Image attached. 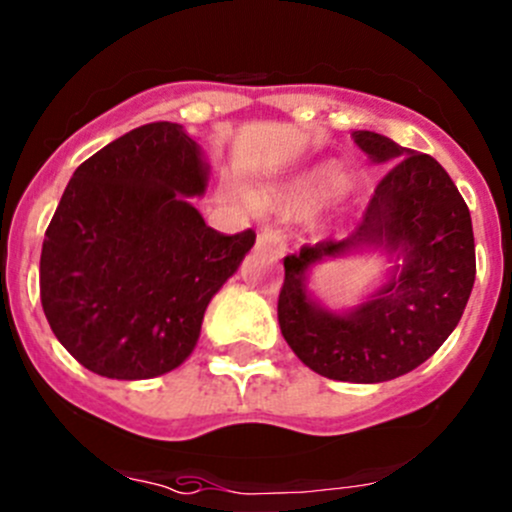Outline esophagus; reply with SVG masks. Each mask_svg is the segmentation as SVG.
Segmentation results:
<instances>
[{"mask_svg":"<svg viewBox=\"0 0 512 512\" xmlns=\"http://www.w3.org/2000/svg\"><path fill=\"white\" fill-rule=\"evenodd\" d=\"M255 250L262 252V255L270 257H282L287 252V233H284L279 225L274 223H265L257 233L255 240Z\"/></svg>","mask_w":512,"mask_h":512,"instance_id":"obj_1","label":"esophagus"}]
</instances>
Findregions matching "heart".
Masks as SVG:
<instances>
[{"label": "heart", "instance_id": "1", "mask_svg": "<svg viewBox=\"0 0 512 512\" xmlns=\"http://www.w3.org/2000/svg\"><path fill=\"white\" fill-rule=\"evenodd\" d=\"M351 193L346 176L336 174V171H314V174H306L294 184L284 186L282 191L274 193V201L282 203L289 208H304L309 203L319 201L321 206H338L343 203Z\"/></svg>", "mask_w": 512, "mask_h": 512}]
</instances>
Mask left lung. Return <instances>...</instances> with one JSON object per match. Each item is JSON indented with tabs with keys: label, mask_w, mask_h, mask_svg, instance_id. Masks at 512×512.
<instances>
[{
	"label": "left lung",
	"mask_w": 512,
	"mask_h": 512,
	"mask_svg": "<svg viewBox=\"0 0 512 512\" xmlns=\"http://www.w3.org/2000/svg\"><path fill=\"white\" fill-rule=\"evenodd\" d=\"M353 137L373 161L395 164L346 240L284 257L277 319L284 341L314 373L385 383L422 365L459 324L476 279V245L469 206L437 159L368 129ZM365 244L397 254L396 274L351 315L321 310L305 292L308 267Z\"/></svg>",
	"instance_id": "8db88e82"
}]
</instances>
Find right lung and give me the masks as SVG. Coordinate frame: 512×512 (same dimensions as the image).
<instances>
[{"label": "right lung", "instance_id": "right-lung-1", "mask_svg": "<svg viewBox=\"0 0 512 512\" xmlns=\"http://www.w3.org/2000/svg\"><path fill=\"white\" fill-rule=\"evenodd\" d=\"M201 149L149 122L85 159L46 228L41 306L68 353L102 378L147 380L191 355L213 294L255 230L225 235L186 201L206 191Z\"/></svg>", "mask_w": 512, "mask_h": 512}]
</instances>
